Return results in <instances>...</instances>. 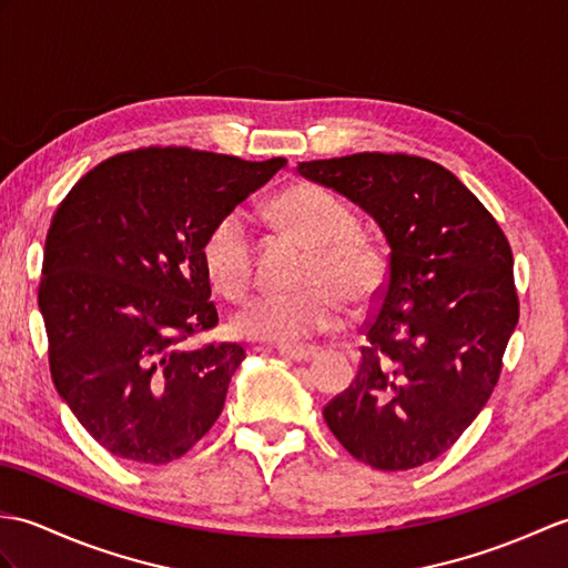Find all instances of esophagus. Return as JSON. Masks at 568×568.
Returning a JSON list of instances; mask_svg holds the SVG:
<instances>
[{
    "label": "esophagus",
    "instance_id": "1",
    "mask_svg": "<svg viewBox=\"0 0 568 568\" xmlns=\"http://www.w3.org/2000/svg\"><path fill=\"white\" fill-rule=\"evenodd\" d=\"M278 353L285 355V358H290V361H295V363H307V361L314 358L316 353H320V348L310 346V344H302V346H281Z\"/></svg>",
    "mask_w": 568,
    "mask_h": 568
}]
</instances>
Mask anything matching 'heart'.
Wrapping results in <instances>:
<instances>
[{
    "instance_id": "1",
    "label": "heart",
    "mask_w": 568,
    "mask_h": 568,
    "mask_svg": "<svg viewBox=\"0 0 568 568\" xmlns=\"http://www.w3.org/2000/svg\"><path fill=\"white\" fill-rule=\"evenodd\" d=\"M285 234L310 248L297 295H263L232 316L236 336L295 344L332 328L341 302L367 305L387 278L382 248L358 232V217L334 193L314 183H297L273 203ZM203 266L224 297L240 300L254 281V236L244 210H227L207 230Z\"/></svg>"
}]
</instances>
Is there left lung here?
Listing matches in <instances>:
<instances>
[{
	"label": "left lung",
	"mask_w": 568,
	"mask_h": 568,
	"mask_svg": "<svg viewBox=\"0 0 568 568\" xmlns=\"http://www.w3.org/2000/svg\"><path fill=\"white\" fill-rule=\"evenodd\" d=\"M297 171L365 210L389 244L358 375L324 406L326 426L375 469L426 465L489 402L516 332L506 234L463 181L420 156L361 152Z\"/></svg>",
	"instance_id": "left-lung-1"
}]
</instances>
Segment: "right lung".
<instances>
[{
    "instance_id": "obj_1",
    "label": "right lung",
    "mask_w": 568,
    "mask_h": 568,
    "mask_svg": "<svg viewBox=\"0 0 568 568\" xmlns=\"http://www.w3.org/2000/svg\"><path fill=\"white\" fill-rule=\"evenodd\" d=\"M283 166L150 148L101 162L58 205L38 285L50 375L111 455L166 465L222 414L244 348L183 346L217 324L203 242Z\"/></svg>"
}]
</instances>
